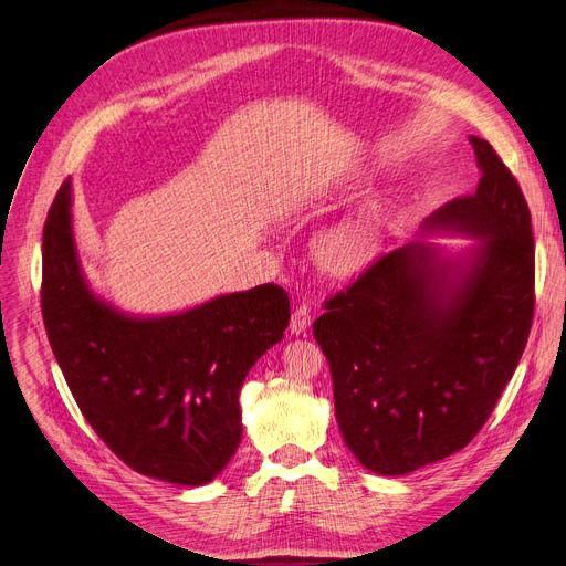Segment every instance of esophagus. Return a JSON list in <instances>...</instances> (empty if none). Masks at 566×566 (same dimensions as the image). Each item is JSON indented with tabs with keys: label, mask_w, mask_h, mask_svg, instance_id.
Wrapping results in <instances>:
<instances>
[{
	"label": "esophagus",
	"mask_w": 566,
	"mask_h": 566,
	"mask_svg": "<svg viewBox=\"0 0 566 566\" xmlns=\"http://www.w3.org/2000/svg\"><path fill=\"white\" fill-rule=\"evenodd\" d=\"M310 324H312L310 307L307 305H298L294 310V315H291V324H289L291 333H294V336H305V331L310 328Z\"/></svg>",
	"instance_id": "esophagus-1"
}]
</instances>
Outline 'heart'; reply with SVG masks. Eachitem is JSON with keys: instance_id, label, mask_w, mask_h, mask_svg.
Returning a JSON list of instances; mask_svg holds the SVG:
<instances>
[{"instance_id": "1", "label": "heart", "mask_w": 566, "mask_h": 566, "mask_svg": "<svg viewBox=\"0 0 566 566\" xmlns=\"http://www.w3.org/2000/svg\"><path fill=\"white\" fill-rule=\"evenodd\" d=\"M389 228V198L373 193L345 217L326 226L315 254L319 265L336 277H354L382 256Z\"/></svg>"}]
</instances>
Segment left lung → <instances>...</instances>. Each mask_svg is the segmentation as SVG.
I'll return each mask as SVG.
<instances>
[{"instance_id": "left-lung-1", "label": "left lung", "mask_w": 566, "mask_h": 566, "mask_svg": "<svg viewBox=\"0 0 566 566\" xmlns=\"http://www.w3.org/2000/svg\"><path fill=\"white\" fill-rule=\"evenodd\" d=\"M480 181L420 235L375 261L312 326L345 446L378 475L467 448L525 352L534 317L530 207L490 142L469 137ZM473 237L450 255L421 238Z\"/></svg>"}]
</instances>
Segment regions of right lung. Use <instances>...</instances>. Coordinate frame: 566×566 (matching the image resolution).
<instances>
[{
	"instance_id": "add662e5",
	"label": "right lung",
	"mask_w": 566,
	"mask_h": 566,
	"mask_svg": "<svg viewBox=\"0 0 566 566\" xmlns=\"http://www.w3.org/2000/svg\"><path fill=\"white\" fill-rule=\"evenodd\" d=\"M41 312L55 359L88 424L142 475L198 488L242 438L240 389L284 338L277 284L223 294L170 315H130L91 289L65 179L44 226Z\"/></svg>"
}]
</instances>
